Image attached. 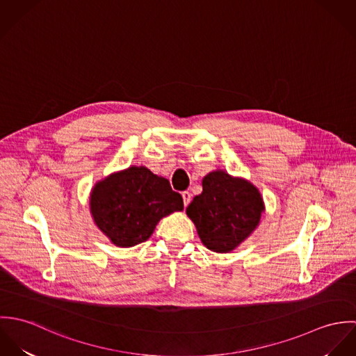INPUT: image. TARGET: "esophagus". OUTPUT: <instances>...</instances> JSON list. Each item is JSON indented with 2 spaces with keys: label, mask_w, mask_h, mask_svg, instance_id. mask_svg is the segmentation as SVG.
Instances as JSON below:
<instances>
[{
  "label": "esophagus",
  "mask_w": 356,
  "mask_h": 356,
  "mask_svg": "<svg viewBox=\"0 0 356 356\" xmlns=\"http://www.w3.org/2000/svg\"><path fill=\"white\" fill-rule=\"evenodd\" d=\"M182 199H184V205L188 207V204L191 203V199H192V193L188 191L182 192Z\"/></svg>",
  "instance_id": "1"
}]
</instances>
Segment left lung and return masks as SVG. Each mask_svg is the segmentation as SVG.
Segmentation results:
<instances>
[{
	"mask_svg": "<svg viewBox=\"0 0 356 356\" xmlns=\"http://www.w3.org/2000/svg\"><path fill=\"white\" fill-rule=\"evenodd\" d=\"M264 209L254 184L215 170L204 177L203 192L188 205L186 215L209 251L229 254L254 233Z\"/></svg>",
	"mask_w": 356,
	"mask_h": 356,
	"instance_id": "8db88e82",
	"label": "left lung"
}]
</instances>
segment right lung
Masks as SVG:
<instances>
[{
  "label": "right lung",
  "mask_w": 356,
  "mask_h": 356,
  "mask_svg": "<svg viewBox=\"0 0 356 356\" xmlns=\"http://www.w3.org/2000/svg\"><path fill=\"white\" fill-rule=\"evenodd\" d=\"M95 225L119 248L147 241L164 216L184 209L182 196L145 165H130L96 182L89 197Z\"/></svg>",
  "instance_id": "obj_1"
}]
</instances>
